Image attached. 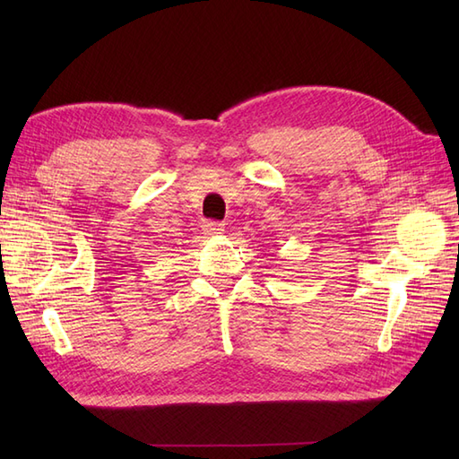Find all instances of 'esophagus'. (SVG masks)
Segmentation results:
<instances>
[{"label": "esophagus", "mask_w": 459, "mask_h": 459, "mask_svg": "<svg viewBox=\"0 0 459 459\" xmlns=\"http://www.w3.org/2000/svg\"><path fill=\"white\" fill-rule=\"evenodd\" d=\"M203 231L206 235H220L224 233V224H220V221H203Z\"/></svg>", "instance_id": "esophagus-1"}]
</instances>
